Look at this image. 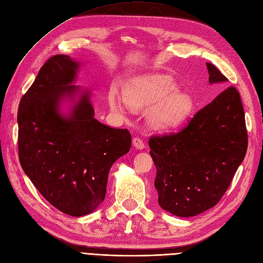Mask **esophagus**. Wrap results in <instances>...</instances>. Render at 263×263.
<instances>
[{"mask_svg":"<svg viewBox=\"0 0 263 263\" xmlns=\"http://www.w3.org/2000/svg\"><path fill=\"white\" fill-rule=\"evenodd\" d=\"M132 143H133V146L135 148H138V149H144L145 148V144H144L143 140L140 139V138H134Z\"/></svg>","mask_w":263,"mask_h":263,"instance_id":"1","label":"esophagus"}]
</instances>
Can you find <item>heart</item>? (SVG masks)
<instances>
[{"mask_svg":"<svg viewBox=\"0 0 263 263\" xmlns=\"http://www.w3.org/2000/svg\"><path fill=\"white\" fill-rule=\"evenodd\" d=\"M115 111H123L128 105L133 110L147 108L146 121L156 130L176 128L186 120L193 109L192 97L180 90L172 78L163 73L144 74L129 80L123 86V99L109 96Z\"/></svg>","mask_w":263,"mask_h":263,"instance_id":"heart-1","label":"heart"}]
</instances>
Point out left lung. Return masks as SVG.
Masks as SVG:
<instances>
[{"label": "left lung", "mask_w": 263, "mask_h": 263, "mask_svg": "<svg viewBox=\"0 0 263 263\" xmlns=\"http://www.w3.org/2000/svg\"><path fill=\"white\" fill-rule=\"evenodd\" d=\"M206 65L209 83L224 89L227 78L216 66ZM247 145L240 96L229 86L180 132L149 139L159 206L182 218L216 206L244 160Z\"/></svg>", "instance_id": "obj_1"}]
</instances>
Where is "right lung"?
I'll list each match as a JSON object with an SVG mask.
<instances>
[{
    "mask_svg": "<svg viewBox=\"0 0 263 263\" xmlns=\"http://www.w3.org/2000/svg\"><path fill=\"white\" fill-rule=\"evenodd\" d=\"M81 63L55 55L39 71L18 109L22 168L41 195L72 217L96 210L114 162L131 148V134L94 118L91 91L73 83ZM73 101L62 112L64 102Z\"/></svg>",
    "mask_w": 263,
    "mask_h": 263,
    "instance_id": "right-lung-1",
    "label": "right lung"
}]
</instances>
